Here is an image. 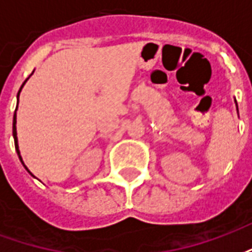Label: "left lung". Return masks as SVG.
<instances>
[{
  "label": "left lung",
  "mask_w": 252,
  "mask_h": 252,
  "mask_svg": "<svg viewBox=\"0 0 252 252\" xmlns=\"http://www.w3.org/2000/svg\"><path fill=\"white\" fill-rule=\"evenodd\" d=\"M235 102H236V99H235ZM236 110H238V104H236Z\"/></svg>",
  "instance_id": "obj_1"
}]
</instances>
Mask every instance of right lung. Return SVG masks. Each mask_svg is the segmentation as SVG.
Listing matches in <instances>:
<instances>
[{
  "label": "right lung",
  "mask_w": 252,
  "mask_h": 252,
  "mask_svg": "<svg viewBox=\"0 0 252 252\" xmlns=\"http://www.w3.org/2000/svg\"><path fill=\"white\" fill-rule=\"evenodd\" d=\"M32 74H33V72H32ZM32 74H31V75H32ZM31 75H30V77H31ZM30 77H28V78H27V79H25L24 83H23V85H21V88H20L19 93H17V106H19V97H20V93H21V89L24 88V85H25V83H27V81H28V79H30ZM17 106H16V110H17ZM16 119H17V116H16V112H14V115H13V139H14V147H16V151H17V155H19L20 162H21V163H23V166H24L25 169H27V171H28V173H30V174L32 175V177H35V175L32 174V173H31L30 170H28V167H27V166H25L24 162H23V158H21V155H20V150H19V140H17V131H16V123H17V120H16Z\"/></svg>",
  "instance_id": "add662e5"
}]
</instances>
